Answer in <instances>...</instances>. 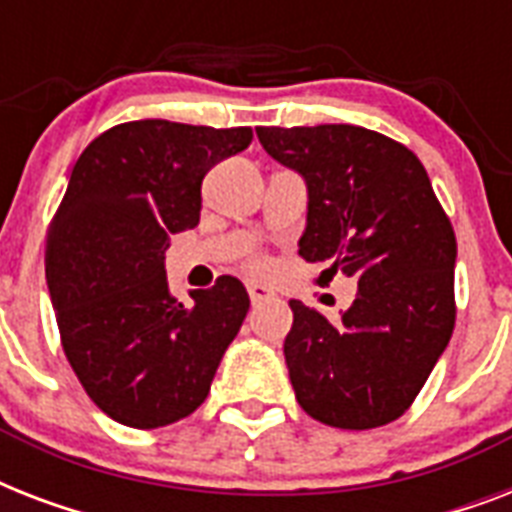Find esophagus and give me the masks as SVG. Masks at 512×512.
Returning a JSON list of instances; mask_svg holds the SVG:
<instances>
[{"label": "esophagus", "instance_id": "esophagus-1", "mask_svg": "<svg viewBox=\"0 0 512 512\" xmlns=\"http://www.w3.org/2000/svg\"><path fill=\"white\" fill-rule=\"evenodd\" d=\"M247 292H249V300H252V305H260V303H265V300H271V297H273L271 292H268L265 287H260V284H249Z\"/></svg>", "mask_w": 512, "mask_h": 512}]
</instances>
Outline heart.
<instances>
[{"instance_id":"heart-1","label":"heart","mask_w":512,"mask_h":512,"mask_svg":"<svg viewBox=\"0 0 512 512\" xmlns=\"http://www.w3.org/2000/svg\"><path fill=\"white\" fill-rule=\"evenodd\" d=\"M265 268H268V260H265L263 255H252L247 260V271L255 273V276H260V273H265Z\"/></svg>"}]
</instances>
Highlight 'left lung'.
<instances>
[{
  "mask_svg": "<svg viewBox=\"0 0 512 512\" xmlns=\"http://www.w3.org/2000/svg\"><path fill=\"white\" fill-rule=\"evenodd\" d=\"M268 154L308 183L300 255L358 281L340 321L292 300L289 380L313 420L369 430L412 406L454 332L457 239L422 162L353 124L260 127Z\"/></svg>",
  "mask_w": 512,
  "mask_h": 512,
  "instance_id": "8db88e82",
  "label": "left lung"
}]
</instances>
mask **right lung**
Listing matches in <instances>:
<instances>
[{
    "mask_svg": "<svg viewBox=\"0 0 512 512\" xmlns=\"http://www.w3.org/2000/svg\"><path fill=\"white\" fill-rule=\"evenodd\" d=\"M252 143L249 127L167 119L116 124L76 159L47 228L44 273L60 342L98 409L151 430L196 412L249 311L220 276L177 303L164 273L170 233L199 223L201 180Z\"/></svg>",
    "mask_w": 512,
    "mask_h": 512,
    "instance_id": "obj_1",
    "label": "right lung"
}]
</instances>
